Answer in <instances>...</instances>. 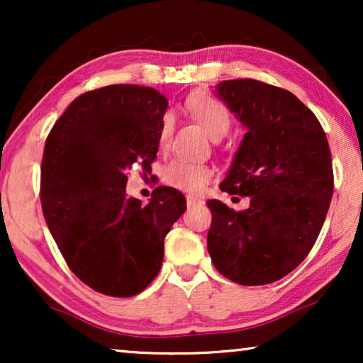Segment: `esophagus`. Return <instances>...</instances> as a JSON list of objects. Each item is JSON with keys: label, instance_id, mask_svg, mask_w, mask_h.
<instances>
[{"label": "esophagus", "instance_id": "34e87169", "mask_svg": "<svg viewBox=\"0 0 363 363\" xmlns=\"http://www.w3.org/2000/svg\"><path fill=\"white\" fill-rule=\"evenodd\" d=\"M186 203H188V206H193V205H200V203H203V200H201V198H198V196L188 195L186 196Z\"/></svg>", "mask_w": 363, "mask_h": 363}]
</instances>
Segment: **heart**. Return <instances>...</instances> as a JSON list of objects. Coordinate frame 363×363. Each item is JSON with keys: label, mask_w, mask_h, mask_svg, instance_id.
<instances>
[{"label": "heart", "mask_w": 363, "mask_h": 363, "mask_svg": "<svg viewBox=\"0 0 363 363\" xmlns=\"http://www.w3.org/2000/svg\"><path fill=\"white\" fill-rule=\"evenodd\" d=\"M191 116L200 123L208 135L213 140H221L231 130L233 118L225 104L211 96H195L188 102ZM173 128H175V118L172 113H165L162 117L160 128H158V145L160 148H167L170 145ZM213 178V170L203 163H195L190 160H177L170 162L163 172V182L168 186L178 188V190L188 193H198L206 186V183Z\"/></svg>", "instance_id": "1"}]
</instances>
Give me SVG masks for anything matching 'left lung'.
Wrapping results in <instances>:
<instances>
[{
	"label": "left lung",
	"instance_id": "left-lung-1",
	"mask_svg": "<svg viewBox=\"0 0 363 363\" xmlns=\"http://www.w3.org/2000/svg\"><path fill=\"white\" fill-rule=\"evenodd\" d=\"M216 91L247 127L220 188L250 196V208L206 201L208 252L230 281L271 284L306 259L324 225L334 193L329 142L314 112L286 89L233 79Z\"/></svg>",
	"mask_w": 363,
	"mask_h": 363
}]
</instances>
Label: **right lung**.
Returning a JSON list of instances; mask_svg holds the SVG:
<instances>
[{
	"label": "right lung",
	"mask_w": 363,
	"mask_h": 363,
	"mask_svg": "<svg viewBox=\"0 0 363 363\" xmlns=\"http://www.w3.org/2000/svg\"><path fill=\"white\" fill-rule=\"evenodd\" d=\"M168 101L152 87L113 84L74 99L49 132L41 163L44 220L69 269L101 294L130 297L155 279L163 240L186 210L175 188L143 205L128 172L152 170Z\"/></svg>",
	"instance_id": "obj_1"
}]
</instances>
